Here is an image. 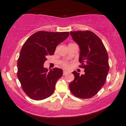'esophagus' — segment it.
<instances>
[{
	"mask_svg": "<svg viewBox=\"0 0 126 126\" xmlns=\"http://www.w3.org/2000/svg\"><path fill=\"white\" fill-rule=\"evenodd\" d=\"M68 73H69V72H67V71H65V70H64V71H63V75H67Z\"/></svg>",
	"mask_w": 126,
	"mask_h": 126,
	"instance_id": "obj_1",
	"label": "esophagus"
}]
</instances>
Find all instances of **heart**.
<instances>
[{
    "instance_id": "heart-1",
    "label": "heart",
    "mask_w": 126,
    "mask_h": 126,
    "mask_svg": "<svg viewBox=\"0 0 126 126\" xmlns=\"http://www.w3.org/2000/svg\"><path fill=\"white\" fill-rule=\"evenodd\" d=\"M62 66H63L64 68H67L69 67V65L67 62H63V63H62Z\"/></svg>"
}]
</instances>
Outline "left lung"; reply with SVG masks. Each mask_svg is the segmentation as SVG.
Segmentation results:
<instances>
[{
  "instance_id": "left-lung-1",
  "label": "left lung",
  "mask_w": 126,
  "mask_h": 126,
  "mask_svg": "<svg viewBox=\"0 0 126 126\" xmlns=\"http://www.w3.org/2000/svg\"><path fill=\"white\" fill-rule=\"evenodd\" d=\"M70 35L80 47L79 61L85 74L72 72L75 79L69 84V89L76 97L88 99L105 84L110 68L108 53L102 41L93 32L70 31Z\"/></svg>"
}]
</instances>
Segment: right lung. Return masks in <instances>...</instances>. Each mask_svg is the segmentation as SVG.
I'll list each match as a JSON object with an SVG mask.
<instances>
[{"mask_svg": "<svg viewBox=\"0 0 126 126\" xmlns=\"http://www.w3.org/2000/svg\"><path fill=\"white\" fill-rule=\"evenodd\" d=\"M69 35V32L40 31L30 36L23 45L17 63V76L23 91L31 99L42 100L54 92L63 70L55 67L48 71L43 65L47 56L54 54L57 45Z\"/></svg>", "mask_w": 126, "mask_h": 126, "instance_id": "1", "label": "right lung"}]
</instances>
